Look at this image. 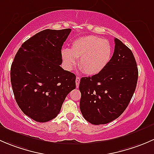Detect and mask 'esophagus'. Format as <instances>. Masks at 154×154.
Segmentation results:
<instances>
[{
  "label": "esophagus",
  "mask_w": 154,
  "mask_h": 154,
  "mask_svg": "<svg viewBox=\"0 0 154 154\" xmlns=\"http://www.w3.org/2000/svg\"><path fill=\"white\" fill-rule=\"evenodd\" d=\"M80 77H76V86H77V88H78L79 87V85H80Z\"/></svg>",
  "instance_id": "34e87169"
}]
</instances>
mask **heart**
Instances as JSON below:
<instances>
[{"mask_svg":"<svg viewBox=\"0 0 154 154\" xmlns=\"http://www.w3.org/2000/svg\"><path fill=\"white\" fill-rule=\"evenodd\" d=\"M62 58L68 70L73 69L79 59L78 66L86 75L93 76L101 72L111 60L112 48L106 39L87 35L74 40L71 49L62 50Z\"/></svg>","mask_w":154,"mask_h":154,"instance_id":"heart-1","label":"heart"}]
</instances>
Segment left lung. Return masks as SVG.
I'll use <instances>...</instances> for the list:
<instances>
[{"instance_id":"1","label":"left lung","mask_w":154,"mask_h":154,"mask_svg":"<svg viewBox=\"0 0 154 154\" xmlns=\"http://www.w3.org/2000/svg\"><path fill=\"white\" fill-rule=\"evenodd\" d=\"M138 74L131 50L115 38L114 53L106 67L96 75L80 80V109L84 119L95 125L118 119L133 97Z\"/></svg>"}]
</instances>
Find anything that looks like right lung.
I'll use <instances>...</instances> for the list:
<instances>
[{
  "label": "right lung",
  "instance_id": "1",
  "mask_svg": "<svg viewBox=\"0 0 154 154\" xmlns=\"http://www.w3.org/2000/svg\"><path fill=\"white\" fill-rule=\"evenodd\" d=\"M71 29H47L24 42L11 66L15 100L23 112L37 122L60 113L68 93L76 88V76L60 67L61 50Z\"/></svg>",
  "mask_w": 154,
  "mask_h": 154
}]
</instances>
